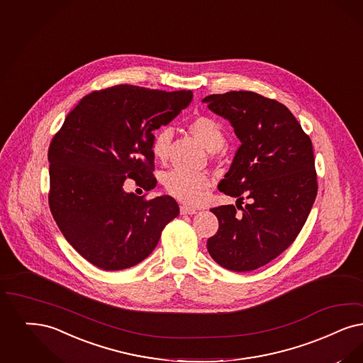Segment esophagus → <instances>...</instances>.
Masks as SVG:
<instances>
[{
	"label": "esophagus",
	"instance_id": "esophagus-1",
	"mask_svg": "<svg viewBox=\"0 0 363 363\" xmlns=\"http://www.w3.org/2000/svg\"><path fill=\"white\" fill-rule=\"evenodd\" d=\"M179 211H181V215H194L197 212V209H194L193 206H188V205H181Z\"/></svg>",
	"mask_w": 363,
	"mask_h": 363
}]
</instances>
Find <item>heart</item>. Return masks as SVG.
Masks as SVG:
<instances>
[{"mask_svg":"<svg viewBox=\"0 0 363 363\" xmlns=\"http://www.w3.org/2000/svg\"><path fill=\"white\" fill-rule=\"evenodd\" d=\"M189 130L209 151H218L225 145V133L220 123L212 117H194L189 123ZM172 140L173 130L170 127H163L155 132L151 148L157 160L167 158ZM163 186L175 199L186 203H197L203 200L212 186V181L203 173L172 170L164 175Z\"/></svg>","mask_w":363,"mask_h":363,"instance_id":"1","label":"heart"}]
</instances>
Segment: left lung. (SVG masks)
Here are the masks:
<instances>
[{
	"label": "left lung",
	"mask_w": 363,
	"mask_h": 363,
	"mask_svg": "<svg viewBox=\"0 0 363 363\" xmlns=\"http://www.w3.org/2000/svg\"><path fill=\"white\" fill-rule=\"evenodd\" d=\"M231 123L240 140L233 164L220 181L227 196L251 200L211 212L218 233L206 248L220 266L251 272L273 261L294 242L318 194L313 148L289 109L254 91H228L203 99Z\"/></svg>",
	"instance_id": "obj_1"
}]
</instances>
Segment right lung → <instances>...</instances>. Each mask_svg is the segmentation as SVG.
Segmentation results:
<instances>
[{
    "instance_id": "1",
    "label": "right lung",
    "mask_w": 363,
    "mask_h": 363,
    "mask_svg": "<svg viewBox=\"0 0 363 363\" xmlns=\"http://www.w3.org/2000/svg\"><path fill=\"white\" fill-rule=\"evenodd\" d=\"M191 99L190 90L108 87L78 102L52 138L50 209L66 240L94 266L115 272L138 264L179 215L173 197L145 200L127 193L124 182L157 186L152 130L167 125Z\"/></svg>"
}]
</instances>
